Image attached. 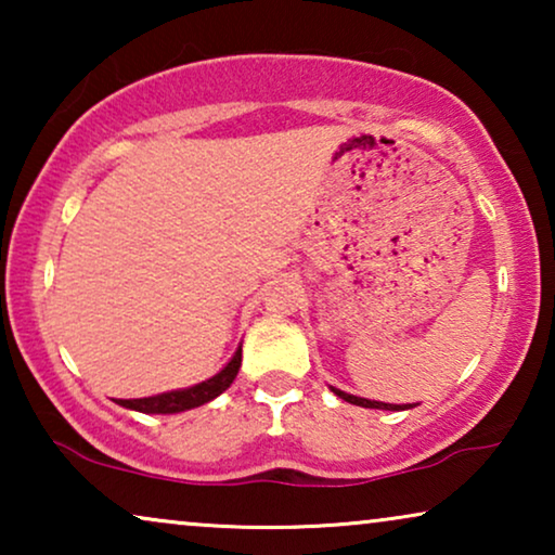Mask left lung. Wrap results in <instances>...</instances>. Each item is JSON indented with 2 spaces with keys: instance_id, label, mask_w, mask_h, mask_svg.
<instances>
[{
  "instance_id": "left-lung-1",
  "label": "left lung",
  "mask_w": 555,
  "mask_h": 555,
  "mask_svg": "<svg viewBox=\"0 0 555 555\" xmlns=\"http://www.w3.org/2000/svg\"><path fill=\"white\" fill-rule=\"evenodd\" d=\"M331 391L336 393L338 399L348 401V404H356V406H363V409H386V412H404V409H412L416 404H386V401H374V399H363V397H353V393H346L336 389V386H331Z\"/></svg>"
}]
</instances>
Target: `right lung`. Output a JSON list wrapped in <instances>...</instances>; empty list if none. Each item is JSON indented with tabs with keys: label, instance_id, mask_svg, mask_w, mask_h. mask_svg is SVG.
<instances>
[{
	"label": "right lung",
	"instance_id": "obj_1",
	"mask_svg": "<svg viewBox=\"0 0 555 555\" xmlns=\"http://www.w3.org/2000/svg\"><path fill=\"white\" fill-rule=\"evenodd\" d=\"M240 366H242V346H237V351H234L230 361H227V366L222 371H217V374L211 378H204V382L194 384V386H186V389L154 393V397L118 399V404L131 409V412H141V414H179V412H186V409L207 404V401L217 399L219 393L230 389L234 378H237Z\"/></svg>",
	"mask_w": 555,
	"mask_h": 555
}]
</instances>
